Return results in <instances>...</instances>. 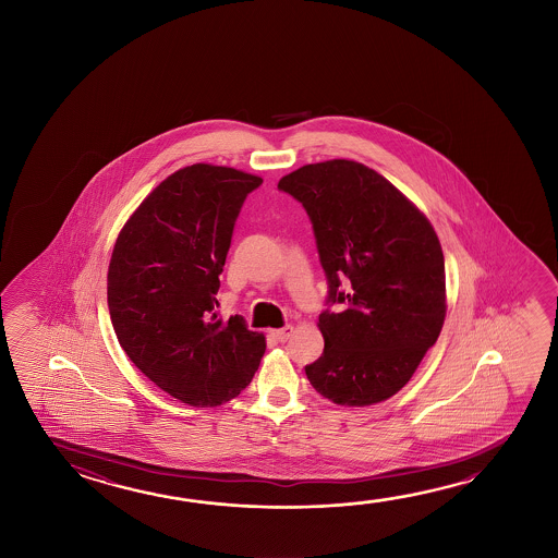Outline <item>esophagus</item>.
<instances>
[{
  "label": "esophagus",
  "mask_w": 558,
  "mask_h": 558,
  "mask_svg": "<svg viewBox=\"0 0 558 558\" xmlns=\"http://www.w3.org/2000/svg\"><path fill=\"white\" fill-rule=\"evenodd\" d=\"M292 325H286L282 329L272 330V335H275L276 340H280V342H286L288 338L292 337Z\"/></svg>",
  "instance_id": "esophagus-1"
}]
</instances>
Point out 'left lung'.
Masks as SVG:
<instances>
[{
    "label": "left lung",
    "instance_id": "left-lung-1",
    "mask_svg": "<svg viewBox=\"0 0 558 558\" xmlns=\"http://www.w3.org/2000/svg\"><path fill=\"white\" fill-rule=\"evenodd\" d=\"M278 189L310 216L329 310L325 348L305 366L317 393L366 407L401 391L446 319V266L426 216L366 165H303Z\"/></svg>",
    "mask_w": 558,
    "mask_h": 558
}]
</instances>
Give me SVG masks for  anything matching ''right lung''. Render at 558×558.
<instances>
[{
    "instance_id": "1",
    "label": "right lung",
    "mask_w": 558,
    "mask_h": 558,
    "mask_svg": "<svg viewBox=\"0 0 558 558\" xmlns=\"http://www.w3.org/2000/svg\"><path fill=\"white\" fill-rule=\"evenodd\" d=\"M260 177L196 163L167 177L120 231L107 276L110 320L142 374L179 401L238 397L265 354V335L218 313L231 235Z\"/></svg>"
}]
</instances>
